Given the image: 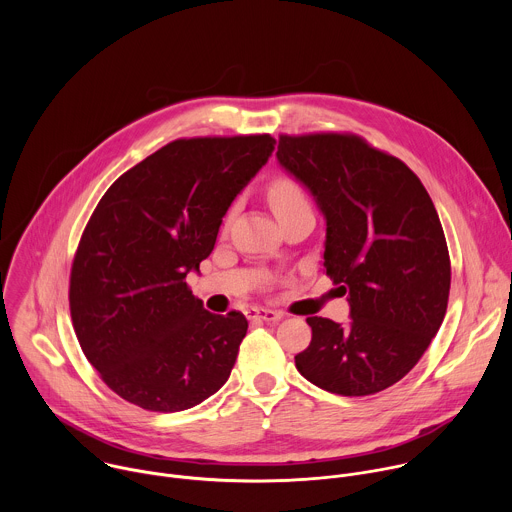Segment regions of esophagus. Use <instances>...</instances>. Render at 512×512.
Listing matches in <instances>:
<instances>
[{"instance_id": "obj_1", "label": "esophagus", "mask_w": 512, "mask_h": 512, "mask_svg": "<svg viewBox=\"0 0 512 512\" xmlns=\"http://www.w3.org/2000/svg\"><path fill=\"white\" fill-rule=\"evenodd\" d=\"M245 314H247L249 320H263V322H277V320L283 318V312L269 310V308H259V306L249 308Z\"/></svg>"}]
</instances>
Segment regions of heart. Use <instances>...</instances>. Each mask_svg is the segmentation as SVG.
<instances>
[{
    "mask_svg": "<svg viewBox=\"0 0 512 512\" xmlns=\"http://www.w3.org/2000/svg\"><path fill=\"white\" fill-rule=\"evenodd\" d=\"M267 196H269V204H271L275 216L289 208H296V206L308 202L302 184L294 178H287V176L275 178L267 188Z\"/></svg>",
    "mask_w": 512,
    "mask_h": 512,
    "instance_id": "b5f03b06",
    "label": "heart"
}]
</instances>
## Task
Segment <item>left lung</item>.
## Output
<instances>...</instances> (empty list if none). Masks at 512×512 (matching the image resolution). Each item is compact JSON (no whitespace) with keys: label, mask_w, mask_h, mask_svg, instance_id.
<instances>
[{"label":"left lung","mask_w":512,"mask_h":512,"mask_svg":"<svg viewBox=\"0 0 512 512\" xmlns=\"http://www.w3.org/2000/svg\"><path fill=\"white\" fill-rule=\"evenodd\" d=\"M279 164L326 218L324 269L348 291L350 324L310 316L296 367L316 387L364 397L401 381L440 330L450 253L421 180L354 133L279 135Z\"/></svg>","instance_id":"obj_1"}]
</instances>
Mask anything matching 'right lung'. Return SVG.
<instances>
[{
    "instance_id": "obj_1",
    "label": "right lung",
    "mask_w": 512,
    "mask_h": 512,
    "mask_svg": "<svg viewBox=\"0 0 512 512\" xmlns=\"http://www.w3.org/2000/svg\"><path fill=\"white\" fill-rule=\"evenodd\" d=\"M273 145L269 133L176 139L99 200L72 259L68 304L87 360L121 399L174 413L227 383L247 318L204 310L186 275L212 253Z\"/></svg>"
}]
</instances>
